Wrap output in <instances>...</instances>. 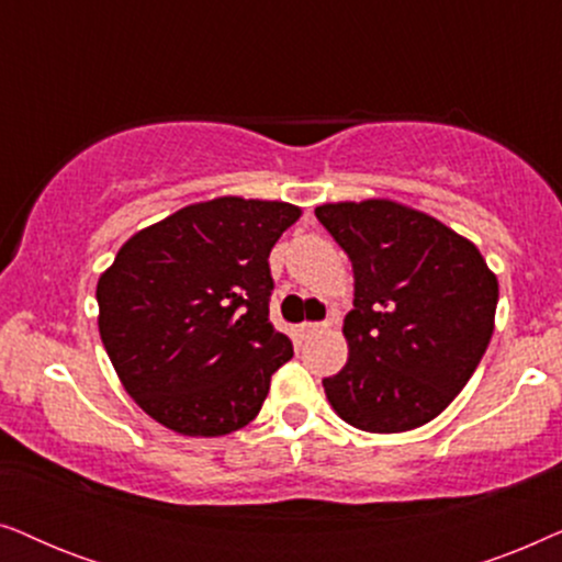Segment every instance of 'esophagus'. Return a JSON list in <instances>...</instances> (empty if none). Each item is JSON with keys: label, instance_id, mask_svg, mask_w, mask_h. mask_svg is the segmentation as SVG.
Masks as SVG:
<instances>
[{"label": "esophagus", "instance_id": "34e87169", "mask_svg": "<svg viewBox=\"0 0 562 562\" xmlns=\"http://www.w3.org/2000/svg\"><path fill=\"white\" fill-rule=\"evenodd\" d=\"M329 322H304L302 325V335L310 337V335H317L322 329H327Z\"/></svg>", "mask_w": 562, "mask_h": 562}]
</instances>
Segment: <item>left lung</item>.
Listing matches in <instances>:
<instances>
[{
    "label": "left lung",
    "instance_id": "8db88e82",
    "mask_svg": "<svg viewBox=\"0 0 562 562\" xmlns=\"http://www.w3.org/2000/svg\"><path fill=\"white\" fill-rule=\"evenodd\" d=\"M356 276L348 363L325 383L333 409L366 432L427 425L479 368L498 281L465 237L386 199L314 210Z\"/></svg>",
    "mask_w": 562,
    "mask_h": 562
}]
</instances>
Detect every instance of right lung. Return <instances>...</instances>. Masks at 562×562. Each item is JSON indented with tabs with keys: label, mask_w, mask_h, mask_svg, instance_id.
<instances>
[{
	"label": "right lung",
	"mask_w": 562,
	"mask_h": 562,
	"mask_svg": "<svg viewBox=\"0 0 562 562\" xmlns=\"http://www.w3.org/2000/svg\"><path fill=\"white\" fill-rule=\"evenodd\" d=\"M299 206L222 196L122 245L97 283L99 335L122 386L160 425L220 437L256 419L294 348L268 319V256Z\"/></svg>",
	"instance_id": "obj_1"
}]
</instances>
